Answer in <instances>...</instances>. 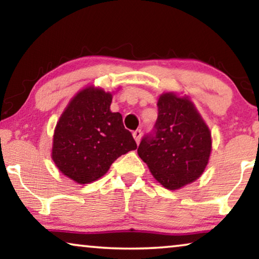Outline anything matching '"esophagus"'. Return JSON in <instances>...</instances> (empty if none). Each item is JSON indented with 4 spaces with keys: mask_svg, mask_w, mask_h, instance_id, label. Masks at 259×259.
Segmentation results:
<instances>
[{
    "mask_svg": "<svg viewBox=\"0 0 259 259\" xmlns=\"http://www.w3.org/2000/svg\"><path fill=\"white\" fill-rule=\"evenodd\" d=\"M141 137H143V131L141 130H137L133 132V138L136 139V143L139 144L141 140Z\"/></svg>",
    "mask_w": 259,
    "mask_h": 259,
    "instance_id": "1",
    "label": "esophagus"
}]
</instances>
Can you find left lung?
<instances>
[{
    "mask_svg": "<svg viewBox=\"0 0 259 259\" xmlns=\"http://www.w3.org/2000/svg\"><path fill=\"white\" fill-rule=\"evenodd\" d=\"M211 147L210 130L189 98L165 93L153 132L141 139L138 154L162 186L178 190L203 175Z\"/></svg>",
    "mask_w": 259,
    "mask_h": 259,
    "instance_id": "left-lung-1",
    "label": "left lung"
}]
</instances>
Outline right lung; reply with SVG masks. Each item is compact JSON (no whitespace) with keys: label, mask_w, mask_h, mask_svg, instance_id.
<instances>
[{"label":"right lung","mask_w":259,"mask_h":259,"mask_svg":"<svg viewBox=\"0 0 259 259\" xmlns=\"http://www.w3.org/2000/svg\"><path fill=\"white\" fill-rule=\"evenodd\" d=\"M111 102V93L84 88L70 100L56 123L52 158L74 182H94L120 155L137 148L121 114L109 109Z\"/></svg>","instance_id":"right-lung-1"}]
</instances>
